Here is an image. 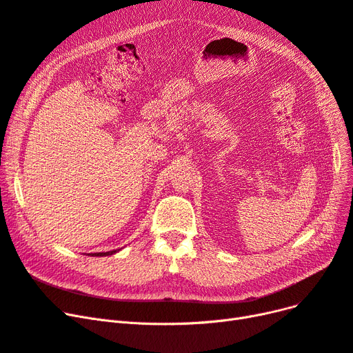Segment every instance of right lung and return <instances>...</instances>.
<instances>
[{
    "instance_id": "right-lung-1",
    "label": "right lung",
    "mask_w": 353,
    "mask_h": 353,
    "mask_svg": "<svg viewBox=\"0 0 353 353\" xmlns=\"http://www.w3.org/2000/svg\"><path fill=\"white\" fill-rule=\"evenodd\" d=\"M115 252H117V250L108 251V252H94V254H92V255H96V257H103V255H112V254H115Z\"/></svg>"
}]
</instances>
